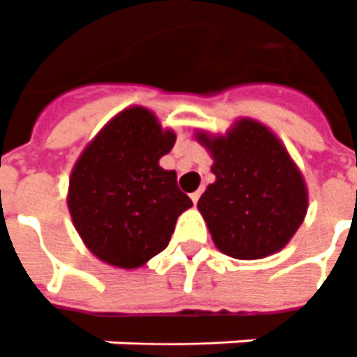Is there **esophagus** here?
Returning a JSON list of instances; mask_svg holds the SVG:
<instances>
[{"label":"esophagus","instance_id":"esophagus-1","mask_svg":"<svg viewBox=\"0 0 357 357\" xmlns=\"http://www.w3.org/2000/svg\"><path fill=\"white\" fill-rule=\"evenodd\" d=\"M199 196H202V192L196 190V192H194V194H190V199H192V202H194V204H198Z\"/></svg>","mask_w":357,"mask_h":357}]
</instances>
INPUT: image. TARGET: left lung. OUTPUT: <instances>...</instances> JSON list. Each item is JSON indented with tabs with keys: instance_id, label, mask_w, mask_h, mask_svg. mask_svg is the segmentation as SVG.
<instances>
[{
	"instance_id": "1",
	"label": "left lung",
	"mask_w": 357,
	"mask_h": 357,
	"mask_svg": "<svg viewBox=\"0 0 357 357\" xmlns=\"http://www.w3.org/2000/svg\"><path fill=\"white\" fill-rule=\"evenodd\" d=\"M213 159L198 209L213 244L234 259H261L292 240L307 213L304 174L271 128L236 119L225 134L196 130Z\"/></svg>"
}]
</instances>
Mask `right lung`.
I'll list each match as a JSON object with an SVG mask.
<instances>
[{"instance_id": "right-lung-1", "label": "right lung", "mask_w": 357, "mask_h": 357, "mask_svg": "<svg viewBox=\"0 0 357 357\" xmlns=\"http://www.w3.org/2000/svg\"><path fill=\"white\" fill-rule=\"evenodd\" d=\"M176 134L155 113L130 105L86 144L69 176L67 206L84 246L117 269H138L163 252L192 199L176 173L159 167Z\"/></svg>"}]
</instances>
